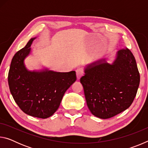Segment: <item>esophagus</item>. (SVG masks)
<instances>
[{"mask_svg": "<svg viewBox=\"0 0 148 148\" xmlns=\"http://www.w3.org/2000/svg\"><path fill=\"white\" fill-rule=\"evenodd\" d=\"M76 76H77V79H79L80 77H81L82 76H83L84 74V69H82V68H79L77 69L76 71Z\"/></svg>", "mask_w": 148, "mask_h": 148, "instance_id": "esophagus-1", "label": "esophagus"}]
</instances>
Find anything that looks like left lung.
I'll list each match as a JSON object with an SVG mask.
<instances>
[{
	"label": "left lung",
	"mask_w": 148,
	"mask_h": 148,
	"mask_svg": "<svg viewBox=\"0 0 148 148\" xmlns=\"http://www.w3.org/2000/svg\"><path fill=\"white\" fill-rule=\"evenodd\" d=\"M80 78L87 105L92 115L108 119L127 110L140 84L136 60L127 48L117 52L112 63L102 58L87 64Z\"/></svg>",
	"instance_id": "8db88e82"
}]
</instances>
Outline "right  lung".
Wrapping results in <instances>:
<instances>
[{
  "mask_svg": "<svg viewBox=\"0 0 148 148\" xmlns=\"http://www.w3.org/2000/svg\"><path fill=\"white\" fill-rule=\"evenodd\" d=\"M32 38L14 55L8 73V85L15 102L29 116L46 119L59 108L64 92L76 80V72H59L44 68L29 71L25 59L31 52Z\"/></svg>",
  "mask_w": 148,
  "mask_h": 148,
  "instance_id": "right-lung-1",
  "label": "right lung"
}]
</instances>
